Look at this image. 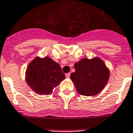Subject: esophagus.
I'll list each match as a JSON object with an SVG mask.
<instances>
[{
    "mask_svg": "<svg viewBox=\"0 0 133 133\" xmlns=\"http://www.w3.org/2000/svg\"><path fill=\"white\" fill-rule=\"evenodd\" d=\"M70 75H71V74H70L69 73V74H66V78H70Z\"/></svg>",
    "mask_w": 133,
    "mask_h": 133,
    "instance_id": "1",
    "label": "esophagus"
}]
</instances>
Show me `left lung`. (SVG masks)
Here are the masks:
<instances>
[{
    "label": "left lung",
    "instance_id": "8db88e82",
    "mask_svg": "<svg viewBox=\"0 0 133 133\" xmlns=\"http://www.w3.org/2000/svg\"><path fill=\"white\" fill-rule=\"evenodd\" d=\"M76 71L71 74L77 91L83 96H94L103 90L108 81L110 73L99 58H83L75 64Z\"/></svg>",
    "mask_w": 133,
    "mask_h": 133
}]
</instances>
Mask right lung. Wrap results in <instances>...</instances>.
Segmentation results:
<instances>
[{"mask_svg":"<svg viewBox=\"0 0 133 133\" xmlns=\"http://www.w3.org/2000/svg\"><path fill=\"white\" fill-rule=\"evenodd\" d=\"M64 78L60 65L48 57H37L26 70V82L32 90L40 94H50L52 89Z\"/></svg>","mask_w":133,"mask_h":133,"instance_id":"add662e5","label":"right lung"}]
</instances>
